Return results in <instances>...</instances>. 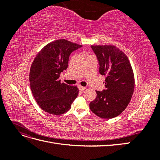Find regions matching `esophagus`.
I'll use <instances>...</instances> for the list:
<instances>
[{
    "label": "esophagus",
    "instance_id": "34e87169",
    "mask_svg": "<svg viewBox=\"0 0 160 160\" xmlns=\"http://www.w3.org/2000/svg\"><path fill=\"white\" fill-rule=\"evenodd\" d=\"M78 88H79V89L80 90V91H84L85 89H86V88L85 87H83V86H81V85H78Z\"/></svg>",
    "mask_w": 160,
    "mask_h": 160
}]
</instances>
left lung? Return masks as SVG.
Segmentation results:
<instances>
[{"label": "left lung", "mask_w": 160, "mask_h": 160, "mask_svg": "<svg viewBox=\"0 0 160 160\" xmlns=\"http://www.w3.org/2000/svg\"><path fill=\"white\" fill-rule=\"evenodd\" d=\"M98 60L101 75L105 76V89L96 91L90 109L101 118L117 117L128 107L134 91L135 81L128 57L113 45H91Z\"/></svg>", "instance_id": "8db88e82"}]
</instances>
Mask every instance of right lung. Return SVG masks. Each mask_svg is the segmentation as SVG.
<instances>
[{
	"mask_svg": "<svg viewBox=\"0 0 160 160\" xmlns=\"http://www.w3.org/2000/svg\"><path fill=\"white\" fill-rule=\"evenodd\" d=\"M82 45L59 39L45 46L31 65L29 81L31 89L37 104L45 112L61 115L68 111L77 98L76 86L61 83V72L68 67L69 56Z\"/></svg>",
	"mask_w": 160,
	"mask_h": 160,
	"instance_id": "obj_1",
	"label": "right lung"
}]
</instances>
